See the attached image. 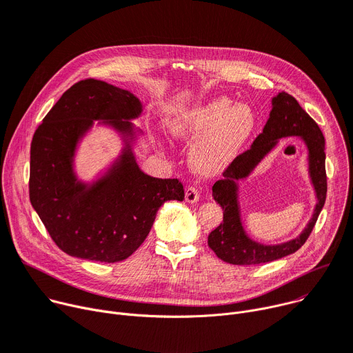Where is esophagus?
Returning <instances> with one entry per match:
<instances>
[{"instance_id":"34e87169","label":"esophagus","mask_w":353,"mask_h":353,"mask_svg":"<svg viewBox=\"0 0 353 353\" xmlns=\"http://www.w3.org/2000/svg\"><path fill=\"white\" fill-rule=\"evenodd\" d=\"M184 197H185V201H187V203H190V204L197 203V201H199V192H197L196 187H193V185L187 187L185 193H184Z\"/></svg>"}]
</instances>
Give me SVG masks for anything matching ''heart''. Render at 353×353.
<instances>
[{"mask_svg": "<svg viewBox=\"0 0 353 353\" xmlns=\"http://www.w3.org/2000/svg\"><path fill=\"white\" fill-rule=\"evenodd\" d=\"M256 125L254 110L227 97L184 108L168 123L181 142L194 143L190 164L199 174L214 177L224 173L248 142Z\"/></svg>", "mask_w": 353, "mask_h": 353, "instance_id": "b5f03b06", "label": "heart"}]
</instances>
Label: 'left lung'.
<instances>
[{
    "label": "left lung",
    "instance_id": "obj_1",
    "mask_svg": "<svg viewBox=\"0 0 353 353\" xmlns=\"http://www.w3.org/2000/svg\"><path fill=\"white\" fill-rule=\"evenodd\" d=\"M299 138L307 148L309 176L317 203L313 216L299 237L284 243L265 245L256 242L246 232L239 204V181L246 179L262 160L279 144L281 138ZM214 183L213 199L223 208V223L208 234V245L220 260L232 265H255L271 263L294 254L303 243L318 220L326 199L325 139L312 117L296 99L281 92L271 99V112L263 132L256 136L250 150L240 154Z\"/></svg>",
    "mask_w": 353,
    "mask_h": 353
}]
</instances>
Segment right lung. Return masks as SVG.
<instances>
[{"label": "right lung", "instance_id": "1", "mask_svg": "<svg viewBox=\"0 0 353 353\" xmlns=\"http://www.w3.org/2000/svg\"><path fill=\"white\" fill-rule=\"evenodd\" d=\"M143 103L130 90L85 79L70 86L43 117L31 143L30 200L55 244L70 256L117 263L148 237L157 210L184 199L177 179L139 168L134 148L143 132L132 121ZM93 127L120 137L118 156L90 181L76 172V156Z\"/></svg>", "mask_w": 353, "mask_h": 353}]
</instances>
